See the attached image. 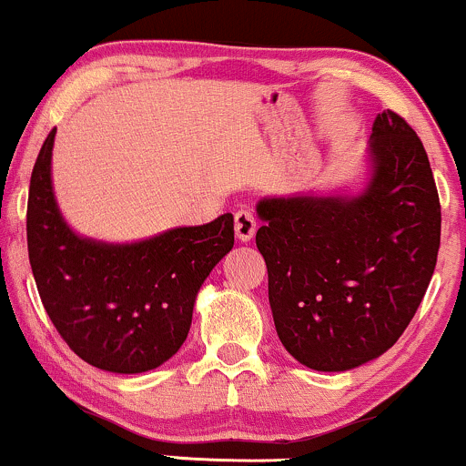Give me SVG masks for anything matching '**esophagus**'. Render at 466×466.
I'll use <instances>...</instances> for the list:
<instances>
[{"label": "esophagus", "instance_id": "esophagus-1", "mask_svg": "<svg viewBox=\"0 0 466 466\" xmlns=\"http://www.w3.org/2000/svg\"><path fill=\"white\" fill-rule=\"evenodd\" d=\"M234 232H237L238 243H249L256 234V218L248 210H238L234 215Z\"/></svg>", "mask_w": 466, "mask_h": 466}]
</instances>
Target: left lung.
<instances>
[{
	"instance_id": "obj_1",
	"label": "left lung",
	"mask_w": 466,
	"mask_h": 466,
	"mask_svg": "<svg viewBox=\"0 0 466 466\" xmlns=\"http://www.w3.org/2000/svg\"><path fill=\"white\" fill-rule=\"evenodd\" d=\"M256 215L289 355L311 370L346 372L397 344L441 248L434 175L403 117L377 116L357 186L263 197Z\"/></svg>"
}]
</instances>
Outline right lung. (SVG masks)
Instances as JSON below:
<instances>
[{
    "mask_svg": "<svg viewBox=\"0 0 466 466\" xmlns=\"http://www.w3.org/2000/svg\"><path fill=\"white\" fill-rule=\"evenodd\" d=\"M56 129L30 177L28 256L52 324L80 360L106 372L137 374L181 349L197 293L234 248V217L109 243L83 237L63 217L52 184Z\"/></svg>",
    "mask_w": 466,
    "mask_h": 466,
    "instance_id": "add662e5",
    "label": "right lung"
}]
</instances>
